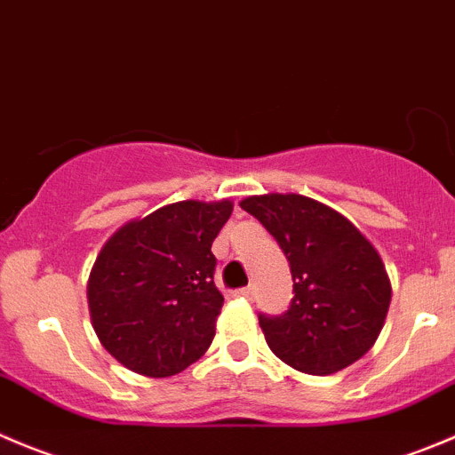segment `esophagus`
Masks as SVG:
<instances>
[{
    "label": "esophagus",
    "mask_w": 455,
    "mask_h": 455,
    "mask_svg": "<svg viewBox=\"0 0 455 455\" xmlns=\"http://www.w3.org/2000/svg\"><path fill=\"white\" fill-rule=\"evenodd\" d=\"M237 295H242V298H246V299H253L255 286H244V289L237 291Z\"/></svg>",
    "instance_id": "obj_1"
}]
</instances>
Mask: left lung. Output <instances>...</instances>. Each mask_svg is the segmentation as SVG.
Instances as JSON below:
<instances>
[{"label":"left lung","mask_w":455,"mask_h":455,"mask_svg":"<svg viewBox=\"0 0 455 455\" xmlns=\"http://www.w3.org/2000/svg\"><path fill=\"white\" fill-rule=\"evenodd\" d=\"M240 206L275 237L293 277L289 311L259 315L268 349L308 376H331L363 358L391 304V280L376 246L349 218L313 197L267 193Z\"/></svg>","instance_id":"8db88e82"}]
</instances>
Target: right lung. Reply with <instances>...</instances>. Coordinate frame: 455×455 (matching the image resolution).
Returning <instances> with one entry per match:
<instances>
[{
	"label": "right lung",
	"instance_id": "right-lung-1",
	"mask_svg": "<svg viewBox=\"0 0 455 455\" xmlns=\"http://www.w3.org/2000/svg\"><path fill=\"white\" fill-rule=\"evenodd\" d=\"M231 213V200L175 202L106 240L86 298L92 329L117 363L169 378L206 354L224 304L211 244Z\"/></svg>",
	"mask_w": 455,
	"mask_h": 455
}]
</instances>
